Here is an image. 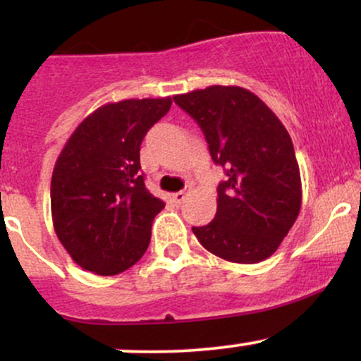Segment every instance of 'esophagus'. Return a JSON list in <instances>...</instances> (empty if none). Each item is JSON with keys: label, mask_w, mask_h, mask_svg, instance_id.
Returning <instances> with one entry per match:
<instances>
[{"label": "esophagus", "mask_w": 361, "mask_h": 361, "mask_svg": "<svg viewBox=\"0 0 361 361\" xmlns=\"http://www.w3.org/2000/svg\"><path fill=\"white\" fill-rule=\"evenodd\" d=\"M190 193H192V188H190V186H186L185 190H180V192L173 193V198H175L178 204H181V202H185V198L188 197Z\"/></svg>", "instance_id": "1"}]
</instances>
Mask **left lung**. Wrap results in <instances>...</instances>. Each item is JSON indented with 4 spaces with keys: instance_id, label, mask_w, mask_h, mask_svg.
Returning <instances> with one entry per match:
<instances>
[{
    "instance_id": "left-lung-1",
    "label": "left lung",
    "mask_w": 361,
    "mask_h": 361,
    "mask_svg": "<svg viewBox=\"0 0 361 361\" xmlns=\"http://www.w3.org/2000/svg\"><path fill=\"white\" fill-rule=\"evenodd\" d=\"M175 103L204 130L227 180L217 212L193 227L202 246L233 263H259L279 250L299 217L300 169L287 128L250 90L214 85L175 94Z\"/></svg>"
}]
</instances>
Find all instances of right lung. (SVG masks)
<instances>
[{"mask_svg":"<svg viewBox=\"0 0 361 361\" xmlns=\"http://www.w3.org/2000/svg\"><path fill=\"white\" fill-rule=\"evenodd\" d=\"M171 97L106 103L62 147L51 181L57 238L82 270L111 276L142 258L164 202L144 185L140 144Z\"/></svg>","mask_w":361,"mask_h":361,"instance_id":"right-lung-1","label":"right lung"}]
</instances>
